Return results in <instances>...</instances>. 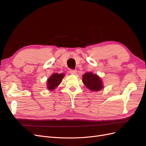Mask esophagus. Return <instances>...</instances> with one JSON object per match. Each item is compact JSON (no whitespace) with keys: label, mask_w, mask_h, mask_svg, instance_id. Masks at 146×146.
<instances>
[{"label":"esophagus","mask_w":146,"mask_h":146,"mask_svg":"<svg viewBox=\"0 0 146 146\" xmlns=\"http://www.w3.org/2000/svg\"><path fill=\"white\" fill-rule=\"evenodd\" d=\"M70 73L72 75H76L77 74V71L76 70H70Z\"/></svg>","instance_id":"1"}]
</instances>
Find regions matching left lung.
Instances as JSON below:
<instances>
[{"mask_svg": "<svg viewBox=\"0 0 146 146\" xmlns=\"http://www.w3.org/2000/svg\"><path fill=\"white\" fill-rule=\"evenodd\" d=\"M82 82L87 88L92 91H99L104 88L103 82L98 75L91 72L83 75Z\"/></svg>", "mask_w": 146, "mask_h": 146, "instance_id": "obj_1", "label": "left lung"}]
</instances>
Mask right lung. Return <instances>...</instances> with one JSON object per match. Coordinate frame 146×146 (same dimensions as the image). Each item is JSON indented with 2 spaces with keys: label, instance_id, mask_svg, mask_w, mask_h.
Returning <instances> with one entry per match:
<instances>
[{
  "label": "right lung",
  "instance_id": "add662e5",
  "mask_svg": "<svg viewBox=\"0 0 146 146\" xmlns=\"http://www.w3.org/2000/svg\"><path fill=\"white\" fill-rule=\"evenodd\" d=\"M64 77V74H58L54 73L50 77L47 79V88L49 91H54L56 88L58 86V85L62 81L63 78Z\"/></svg>",
  "mask_w": 146,
  "mask_h": 146
}]
</instances>
